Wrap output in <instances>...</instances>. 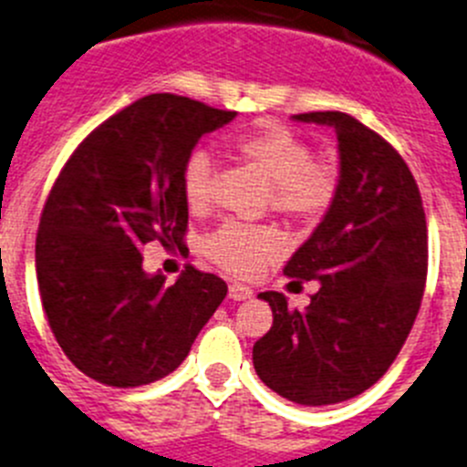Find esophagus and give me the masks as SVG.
<instances>
[{"mask_svg":"<svg viewBox=\"0 0 467 467\" xmlns=\"http://www.w3.org/2000/svg\"><path fill=\"white\" fill-rule=\"evenodd\" d=\"M250 296L252 289L247 285H241V282H231L229 285V298H234V301H245Z\"/></svg>","mask_w":467,"mask_h":467,"instance_id":"esophagus-1","label":"esophagus"}]
</instances>
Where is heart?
<instances>
[{
    "label": "heart",
    "instance_id": "b5f03b06",
    "mask_svg": "<svg viewBox=\"0 0 467 467\" xmlns=\"http://www.w3.org/2000/svg\"><path fill=\"white\" fill-rule=\"evenodd\" d=\"M229 152L271 185L273 211L294 224H317L333 208L340 192V166L317 160L315 150L286 127L262 122L229 140ZM181 192L187 211L203 215L213 201V161L196 150L181 173ZM282 245L268 226L224 222L203 238V254L234 275H254L275 262Z\"/></svg>",
    "mask_w": 467,
    "mask_h": 467
}]
</instances>
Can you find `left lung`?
<instances>
[{"label": "left lung", "mask_w": 467, "mask_h": 467, "mask_svg": "<svg viewBox=\"0 0 467 467\" xmlns=\"http://www.w3.org/2000/svg\"><path fill=\"white\" fill-rule=\"evenodd\" d=\"M336 130L340 192L285 273L317 280L306 310L264 292L273 327L254 342L262 382L298 405H333L373 387L417 319L429 271L421 194L399 150L340 110L294 115Z\"/></svg>", "instance_id": "left-lung-1"}]
</instances>
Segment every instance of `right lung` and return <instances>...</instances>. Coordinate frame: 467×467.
<instances>
[{
    "mask_svg": "<svg viewBox=\"0 0 467 467\" xmlns=\"http://www.w3.org/2000/svg\"><path fill=\"white\" fill-rule=\"evenodd\" d=\"M236 118L178 94L110 115L68 157L36 234L46 317L80 373L118 389L157 382L185 361L226 282L185 266L173 285L143 271L140 247L181 250V173L196 140Z\"/></svg>",
    "mask_w": 467,
    "mask_h": 467,
    "instance_id": "right-lung-1",
    "label": "right lung"
}]
</instances>
